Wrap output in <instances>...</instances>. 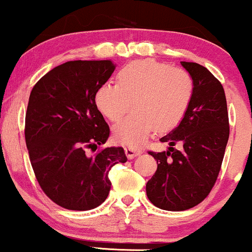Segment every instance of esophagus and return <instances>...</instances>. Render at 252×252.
<instances>
[{
    "label": "esophagus",
    "instance_id": "esophagus-1",
    "mask_svg": "<svg viewBox=\"0 0 252 252\" xmlns=\"http://www.w3.org/2000/svg\"><path fill=\"white\" fill-rule=\"evenodd\" d=\"M124 151H126V157H128L129 159H134L135 157L139 156V154L142 153V151H141L140 148L131 147V146H126V147H124Z\"/></svg>",
    "mask_w": 252,
    "mask_h": 252
}]
</instances>
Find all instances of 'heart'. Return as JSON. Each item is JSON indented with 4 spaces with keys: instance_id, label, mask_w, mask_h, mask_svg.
I'll return each instance as SVG.
<instances>
[{
    "instance_id": "1",
    "label": "heart",
    "mask_w": 252,
    "mask_h": 252,
    "mask_svg": "<svg viewBox=\"0 0 252 252\" xmlns=\"http://www.w3.org/2000/svg\"><path fill=\"white\" fill-rule=\"evenodd\" d=\"M193 93V80L184 69L157 60L134 61L117 74V85H103L95 93V104L115 126L118 142L137 146L156 129L167 131L182 121Z\"/></svg>"
}]
</instances>
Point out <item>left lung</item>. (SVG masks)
I'll use <instances>...</instances> for the list:
<instances>
[{
  "mask_svg": "<svg viewBox=\"0 0 252 252\" xmlns=\"http://www.w3.org/2000/svg\"><path fill=\"white\" fill-rule=\"evenodd\" d=\"M193 80L189 107L179 126L161 137L167 152H148L158 168L146 184L152 203L160 209L187 211L201 203L217 182L229 136L225 91L203 65L181 62ZM181 144L178 151L173 147Z\"/></svg>",
  "mask_w": 252,
  "mask_h": 252,
  "instance_id": "obj_1",
  "label": "left lung"
}]
</instances>
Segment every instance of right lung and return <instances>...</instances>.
<instances>
[{
  "label": "right lung",
  "instance_id": "right-lung-1",
  "mask_svg": "<svg viewBox=\"0 0 252 252\" xmlns=\"http://www.w3.org/2000/svg\"><path fill=\"white\" fill-rule=\"evenodd\" d=\"M115 70L111 61H69L33 86L25 118V140L44 193L70 211H90L106 200L109 172L126 162L122 147L96 148L110 128L95 93ZM88 149L97 151L90 156Z\"/></svg>",
  "mask_w": 252,
  "mask_h": 252
}]
</instances>
